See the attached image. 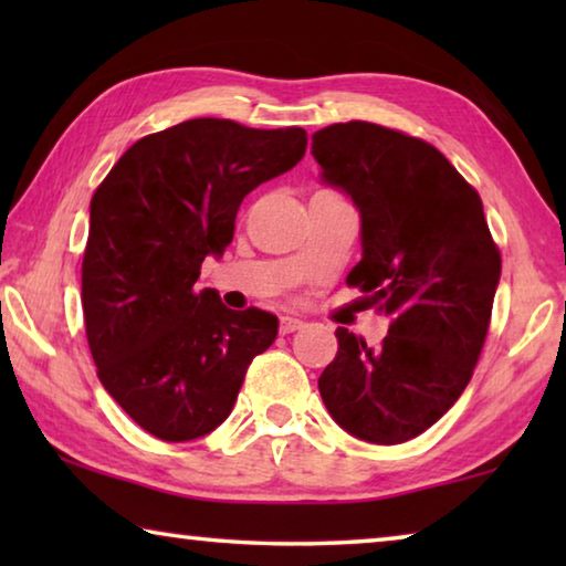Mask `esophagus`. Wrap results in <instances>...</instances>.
Instances as JSON below:
<instances>
[{"instance_id": "34e87169", "label": "esophagus", "mask_w": 566, "mask_h": 566, "mask_svg": "<svg viewBox=\"0 0 566 566\" xmlns=\"http://www.w3.org/2000/svg\"><path fill=\"white\" fill-rule=\"evenodd\" d=\"M302 327H304V322H302L300 317H282V319H280V329H282V334H292V332L302 329Z\"/></svg>"}]
</instances>
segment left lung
Listing matches in <instances>:
<instances>
[{
    "label": "left lung",
    "mask_w": 566,
    "mask_h": 566,
    "mask_svg": "<svg viewBox=\"0 0 566 566\" xmlns=\"http://www.w3.org/2000/svg\"><path fill=\"white\" fill-rule=\"evenodd\" d=\"M322 181L361 219L347 282L389 317L379 347L337 329L319 395L332 419L371 444H401L442 419L472 379L490 329L502 260L482 199L442 151L371 122L312 137Z\"/></svg>",
    "instance_id": "obj_1"
}]
</instances>
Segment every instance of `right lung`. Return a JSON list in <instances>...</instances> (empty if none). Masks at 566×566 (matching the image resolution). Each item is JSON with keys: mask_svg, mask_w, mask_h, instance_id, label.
Wrapping results in <instances>:
<instances>
[{"mask_svg": "<svg viewBox=\"0 0 566 566\" xmlns=\"http://www.w3.org/2000/svg\"><path fill=\"white\" fill-rule=\"evenodd\" d=\"M306 151L302 127L189 119L134 142L94 191L82 262L84 327L102 387L165 442H189L232 411L249 361L280 319L197 292L222 256L237 209Z\"/></svg>", "mask_w": 566, "mask_h": 566, "instance_id": "obj_1", "label": "right lung"}]
</instances>
